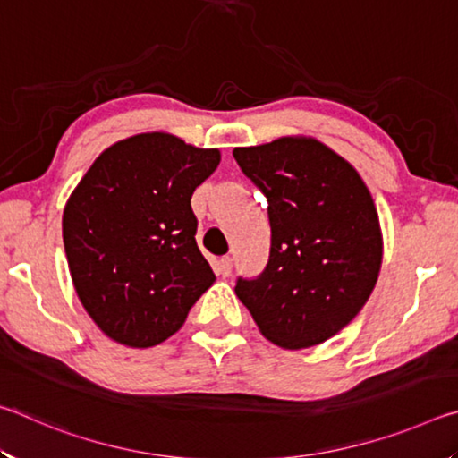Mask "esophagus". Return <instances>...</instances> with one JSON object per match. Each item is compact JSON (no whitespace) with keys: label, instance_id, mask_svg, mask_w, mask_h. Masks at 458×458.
I'll use <instances>...</instances> for the list:
<instances>
[{"label":"esophagus","instance_id":"esophagus-1","mask_svg":"<svg viewBox=\"0 0 458 458\" xmlns=\"http://www.w3.org/2000/svg\"><path fill=\"white\" fill-rule=\"evenodd\" d=\"M218 267H220V273H222L224 276H228V275L232 273V268H234V259H232L230 254H226V257L220 259Z\"/></svg>","mask_w":458,"mask_h":458}]
</instances>
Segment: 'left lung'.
<instances>
[{"label":"left lung","mask_w":458,"mask_h":458,"mask_svg":"<svg viewBox=\"0 0 458 458\" xmlns=\"http://www.w3.org/2000/svg\"><path fill=\"white\" fill-rule=\"evenodd\" d=\"M268 201L270 254L236 294L262 335L286 350L323 344L366 305L382 267V232L366 183L305 137L234 149Z\"/></svg>","instance_id":"8db88e82"}]
</instances>
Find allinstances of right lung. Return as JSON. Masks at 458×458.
Segmentation results:
<instances>
[{
    "label": "right lung",
    "instance_id": "add662e5",
    "mask_svg": "<svg viewBox=\"0 0 458 458\" xmlns=\"http://www.w3.org/2000/svg\"><path fill=\"white\" fill-rule=\"evenodd\" d=\"M218 164V149L145 133L108 147L76 185L62 216L68 268L111 339L161 344L216 281L196 244L191 193Z\"/></svg>",
    "mask_w": 458,
    "mask_h": 458
}]
</instances>
